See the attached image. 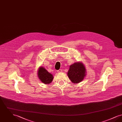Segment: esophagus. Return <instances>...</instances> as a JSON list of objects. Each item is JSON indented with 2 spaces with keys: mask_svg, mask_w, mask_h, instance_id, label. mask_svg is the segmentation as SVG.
<instances>
[{
  "mask_svg": "<svg viewBox=\"0 0 122 122\" xmlns=\"http://www.w3.org/2000/svg\"><path fill=\"white\" fill-rule=\"evenodd\" d=\"M62 70H58L57 71V72H58V73H62Z\"/></svg>",
  "mask_w": 122,
  "mask_h": 122,
  "instance_id": "obj_1",
  "label": "esophagus"
}]
</instances>
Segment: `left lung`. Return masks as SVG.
<instances>
[{
    "label": "left lung",
    "instance_id": "1",
    "mask_svg": "<svg viewBox=\"0 0 122 122\" xmlns=\"http://www.w3.org/2000/svg\"><path fill=\"white\" fill-rule=\"evenodd\" d=\"M86 73L84 64L81 62H77L70 66L67 75L72 83L77 84L83 81Z\"/></svg>",
    "mask_w": 122,
    "mask_h": 122
}]
</instances>
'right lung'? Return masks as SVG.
<instances>
[{"mask_svg":"<svg viewBox=\"0 0 122 122\" xmlns=\"http://www.w3.org/2000/svg\"><path fill=\"white\" fill-rule=\"evenodd\" d=\"M37 76L40 81L45 84H49L52 82L53 76L45 68L40 67L37 71Z\"/></svg>","mask_w":122,"mask_h":122,"instance_id":"right-lung-1","label":"right lung"}]
</instances>
